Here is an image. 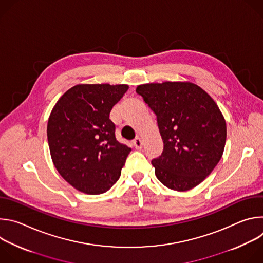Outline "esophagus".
Listing matches in <instances>:
<instances>
[{
	"label": "esophagus",
	"instance_id": "obj_1",
	"mask_svg": "<svg viewBox=\"0 0 263 263\" xmlns=\"http://www.w3.org/2000/svg\"><path fill=\"white\" fill-rule=\"evenodd\" d=\"M133 144H134V146H135L136 148H141V147H142V140H141V138H139V137L135 138V139L133 140Z\"/></svg>",
	"mask_w": 263,
	"mask_h": 263
}]
</instances>
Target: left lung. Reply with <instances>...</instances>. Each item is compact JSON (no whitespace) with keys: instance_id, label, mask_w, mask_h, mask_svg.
I'll return each mask as SVG.
<instances>
[{"instance_id":"1","label":"left lung","mask_w":263,"mask_h":263,"mask_svg":"<svg viewBox=\"0 0 263 263\" xmlns=\"http://www.w3.org/2000/svg\"><path fill=\"white\" fill-rule=\"evenodd\" d=\"M136 92L156 115L162 154L152 160L158 180L171 190L199 185L221 158L226 122L212 98L191 82L148 83Z\"/></svg>"}]
</instances>
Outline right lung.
I'll return each instance as SVG.
<instances>
[{
    "instance_id": "1",
    "label": "right lung",
    "mask_w": 263,
    "mask_h": 263,
    "mask_svg": "<svg viewBox=\"0 0 263 263\" xmlns=\"http://www.w3.org/2000/svg\"><path fill=\"white\" fill-rule=\"evenodd\" d=\"M128 88L126 84H79L51 112L47 135L53 163L81 193L104 194L121 176L131 148L117 140L109 115Z\"/></svg>"
}]
</instances>
